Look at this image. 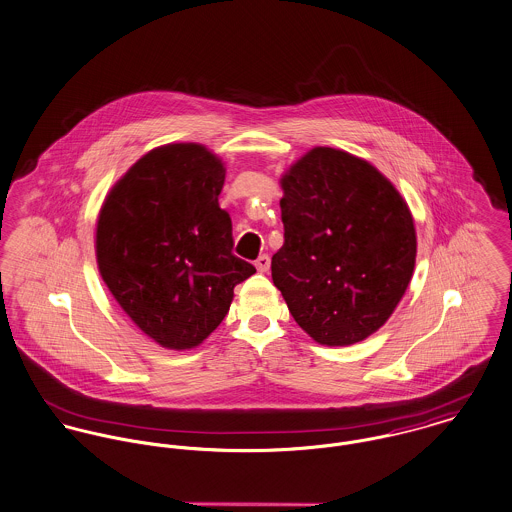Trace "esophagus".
I'll use <instances>...</instances> for the list:
<instances>
[{"instance_id": "obj_1", "label": "esophagus", "mask_w": 512, "mask_h": 512, "mask_svg": "<svg viewBox=\"0 0 512 512\" xmlns=\"http://www.w3.org/2000/svg\"><path fill=\"white\" fill-rule=\"evenodd\" d=\"M255 267H257V271H259V273H267V271H269V267H271V257H269L267 253L259 255V257H257V261H255Z\"/></svg>"}]
</instances>
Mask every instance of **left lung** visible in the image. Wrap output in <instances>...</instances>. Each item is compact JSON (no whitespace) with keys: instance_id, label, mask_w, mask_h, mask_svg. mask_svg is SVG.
<instances>
[{"instance_id":"1","label":"left lung","mask_w":512,"mask_h":512,"mask_svg":"<svg viewBox=\"0 0 512 512\" xmlns=\"http://www.w3.org/2000/svg\"><path fill=\"white\" fill-rule=\"evenodd\" d=\"M280 183L284 243L271 271L290 314L319 345L366 339L413 276L407 202L374 165L333 148L310 150Z\"/></svg>"}]
</instances>
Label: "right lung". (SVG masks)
I'll use <instances>...</instances> for the list:
<instances>
[{
    "label": "right lung",
    "instance_id": "1",
    "mask_svg": "<svg viewBox=\"0 0 512 512\" xmlns=\"http://www.w3.org/2000/svg\"><path fill=\"white\" fill-rule=\"evenodd\" d=\"M226 169L200 144H167L138 159L105 198L97 265L120 308L165 349H193L228 314L255 267L232 253L220 208Z\"/></svg>",
    "mask_w": 512,
    "mask_h": 512
}]
</instances>
